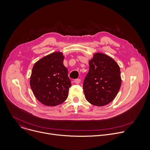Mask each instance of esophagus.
I'll return each mask as SVG.
<instances>
[{
  "instance_id": "esophagus-1",
  "label": "esophagus",
  "mask_w": 150,
  "mask_h": 150,
  "mask_svg": "<svg viewBox=\"0 0 150 150\" xmlns=\"http://www.w3.org/2000/svg\"><path fill=\"white\" fill-rule=\"evenodd\" d=\"M74 82H75V83L78 84V83H80V82H81V79H75Z\"/></svg>"
}]
</instances>
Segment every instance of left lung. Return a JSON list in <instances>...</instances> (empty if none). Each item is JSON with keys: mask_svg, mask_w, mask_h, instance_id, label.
<instances>
[{"mask_svg": "<svg viewBox=\"0 0 150 150\" xmlns=\"http://www.w3.org/2000/svg\"><path fill=\"white\" fill-rule=\"evenodd\" d=\"M89 65L83 83L85 97L93 105H105L114 100L120 90V68L112 58L100 53L94 54Z\"/></svg>", "mask_w": 150, "mask_h": 150, "instance_id": "8db88e82", "label": "left lung"}]
</instances>
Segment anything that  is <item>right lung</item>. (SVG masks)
Segmentation results:
<instances>
[{
	"label": "right lung",
	"instance_id": "right-lung-1",
	"mask_svg": "<svg viewBox=\"0 0 150 150\" xmlns=\"http://www.w3.org/2000/svg\"><path fill=\"white\" fill-rule=\"evenodd\" d=\"M63 59L61 52L53 53L40 59L33 68L31 88L35 98L46 105H57L68 97L71 81Z\"/></svg>",
	"mask_w": 150,
	"mask_h": 150
}]
</instances>
